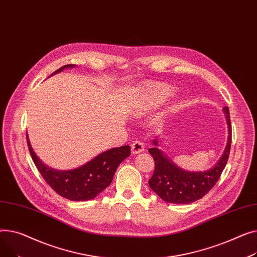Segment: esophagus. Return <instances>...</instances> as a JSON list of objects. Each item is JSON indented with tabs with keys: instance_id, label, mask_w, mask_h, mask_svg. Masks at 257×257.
Listing matches in <instances>:
<instances>
[{
	"instance_id": "esophagus-1",
	"label": "esophagus",
	"mask_w": 257,
	"mask_h": 257,
	"mask_svg": "<svg viewBox=\"0 0 257 257\" xmlns=\"http://www.w3.org/2000/svg\"><path fill=\"white\" fill-rule=\"evenodd\" d=\"M144 152V144L141 141H134L132 144V153L134 155Z\"/></svg>"
}]
</instances>
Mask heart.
Listing matches in <instances>:
<instances>
[{
	"label": "heart",
	"mask_w": 257,
	"mask_h": 257,
	"mask_svg": "<svg viewBox=\"0 0 257 257\" xmlns=\"http://www.w3.org/2000/svg\"><path fill=\"white\" fill-rule=\"evenodd\" d=\"M171 93V87L161 83H153L145 87L141 99L143 103L158 104L163 102Z\"/></svg>",
	"instance_id": "1"
}]
</instances>
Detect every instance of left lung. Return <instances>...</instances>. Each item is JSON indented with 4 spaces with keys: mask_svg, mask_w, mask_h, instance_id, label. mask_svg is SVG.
<instances>
[{
    "mask_svg": "<svg viewBox=\"0 0 257 257\" xmlns=\"http://www.w3.org/2000/svg\"><path fill=\"white\" fill-rule=\"evenodd\" d=\"M228 125V141L225 152L212 169L188 172L178 168L157 147L148 149L155 160V172L148 180L149 187L166 202L187 204L202 198L217 184L227 164L231 147V123L228 107L223 109ZM154 144L158 145L157 140Z\"/></svg>",
    "mask_w": 257,
    "mask_h": 257,
    "instance_id": "left-lung-1",
    "label": "left lung"
}]
</instances>
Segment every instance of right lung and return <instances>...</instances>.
<instances>
[{
  "label": "right lung",
  "instance_id": "1",
  "mask_svg": "<svg viewBox=\"0 0 257 257\" xmlns=\"http://www.w3.org/2000/svg\"><path fill=\"white\" fill-rule=\"evenodd\" d=\"M73 66V64L64 65L54 73ZM27 142L30 155L47 184L60 196L73 201L93 199L101 191L109 187L120 163L131 155V147L123 145L107 150L77 169L57 171L40 162L30 144L28 135Z\"/></svg>",
  "mask_w": 257,
  "mask_h": 257
}]
</instances>
